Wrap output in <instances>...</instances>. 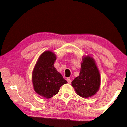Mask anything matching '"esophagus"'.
I'll list each match as a JSON object with an SVG mask.
<instances>
[{
  "mask_svg": "<svg viewBox=\"0 0 127 127\" xmlns=\"http://www.w3.org/2000/svg\"><path fill=\"white\" fill-rule=\"evenodd\" d=\"M67 82H68V83L69 84H71V79H70L69 78H67Z\"/></svg>",
  "mask_w": 127,
  "mask_h": 127,
  "instance_id": "esophagus-1",
  "label": "esophagus"
}]
</instances>
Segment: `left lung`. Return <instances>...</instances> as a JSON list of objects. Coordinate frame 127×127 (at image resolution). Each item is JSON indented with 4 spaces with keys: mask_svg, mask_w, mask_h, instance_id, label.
I'll return each instance as SVG.
<instances>
[{
    "mask_svg": "<svg viewBox=\"0 0 127 127\" xmlns=\"http://www.w3.org/2000/svg\"><path fill=\"white\" fill-rule=\"evenodd\" d=\"M76 93L83 98L94 96L101 85V75L96 61L89 55L82 57L79 75L71 82Z\"/></svg>",
    "mask_w": 127,
    "mask_h": 127,
    "instance_id": "left-lung-1",
    "label": "left lung"
}]
</instances>
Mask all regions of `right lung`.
Masks as SVG:
<instances>
[{
	"instance_id": "1",
	"label": "right lung",
	"mask_w": 127,
	"mask_h": 127,
	"mask_svg": "<svg viewBox=\"0 0 127 127\" xmlns=\"http://www.w3.org/2000/svg\"><path fill=\"white\" fill-rule=\"evenodd\" d=\"M56 57L52 51L43 52L39 56L32 72L34 91L42 97L47 99L56 95L60 87L68 83L54 67Z\"/></svg>"
}]
</instances>
